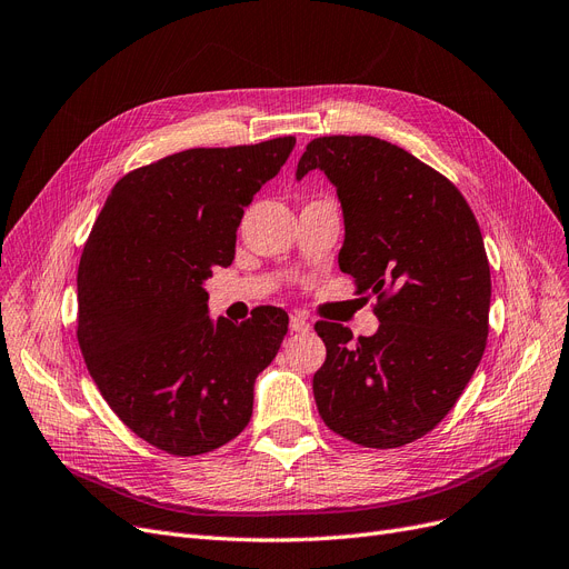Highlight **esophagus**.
I'll use <instances>...</instances> for the list:
<instances>
[{"instance_id":"1","label":"esophagus","mask_w":569,"mask_h":569,"mask_svg":"<svg viewBox=\"0 0 569 569\" xmlns=\"http://www.w3.org/2000/svg\"><path fill=\"white\" fill-rule=\"evenodd\" d=\"M290 330L292 332H309L311 323L302 317V313H292V317H290Z\"/></svg>"}]
</instances>
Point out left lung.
<instances>
[{"label":"left lung","mask_w":569,"mask_h":569,"mask_svg":"<svg viewBox=\"0 0 569 569\" xmlns=\"http://www.w3.org/2000/svg\"><path fill=\"white\" fill-rule=\"evenodd\" d=\"M313 168L342 203L340 269L377 296L380 319L356 342L342 323H317L326 363L313 398L351 443L401 448L452 410L486 351L492 283L480 227L446 176L387 140L313 138L296 178Z\"/></svg>","instance_id":"1"}]
</instances>
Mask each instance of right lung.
Wrapping results in <instances>:
<instances>
[{
  "label": "right lung",
  "mask_w": 569,
  "mask_h": 569,
  "mask_svg": "<svg viewBox=\"0 0 569 569\" xmlns=\"http://www.w3.org/2000/svg\"><path fill=\"white\" fill-rule=\"evenodd\" d=\"M296 138L197 147L123 176L77 271V340L98 391L147 443L178 457L216 450L252 415L288 313L234 326L208 317L206 279L234 260L243 208L281 171Z\"/></svg>",
  "instance_id": "1"
}]
</instances>
